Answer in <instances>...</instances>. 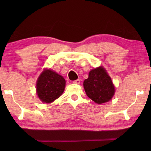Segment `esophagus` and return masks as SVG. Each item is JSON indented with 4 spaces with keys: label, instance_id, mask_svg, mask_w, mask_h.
<instances>
[{
    "label": "esophagus",
    "instance_id": "1",
    "mask_svg": "<svg viewBox=\"0 0 151 151\" xmlns=\"http://www.w3.org/2000/svg\"><path fill=\"white\" fill-rule=\"evenodd\" d=\"M73 82L74 84H80V80L79 79H78V80H74V81H73Z\"/></svg>",
    "mask_w": 151,
    "mask_h": 151
}]
</instances>
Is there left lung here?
I'll list each match as a JSON object with an SVG mask.
<instances>
[{
  "instance_id": "left-lung-1",
  "label": "left lung",
  "mask_w": 151,
  "mask_h": 151,
  "mask_svg": "<svg viewBox=\"0 0 151 151\" xmlns=\"http://www.w3.org/2000/svg\"><path fill=\"white\" fill-rule=\"evenodd\" d=\"M86 94L97 104L108 102L115 93L110 76L102 67L91 70L83 83Z\"/></svg>"
}]
</instances>
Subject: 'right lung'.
Masks as SVG:
<instances>
[{
  "mask_svg": "<svg viewBox=\"0 0 151 151\" xmlns=\"http://www.w3.org/2000/svg\"><path fill=\"white\" fill-rule=\"evenodd\" d=\"M63 76L50 69L43 71L36 83L38 98L42 102L51 103L63 94L65 88Z\"/></svg>",
  "mask_w": 151,
  "mask_h": 151,
  "instance_id": "obj_1",
  "label": "right lung"
}]
</instances>
